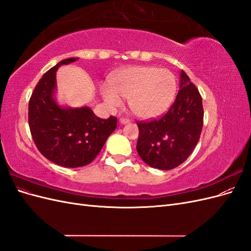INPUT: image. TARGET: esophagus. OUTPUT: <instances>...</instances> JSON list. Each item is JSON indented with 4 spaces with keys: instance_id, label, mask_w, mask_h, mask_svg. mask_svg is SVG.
<instances>
[{
    "instance_id": "1",
    "label": "esophagus",
    "mask_w": 251,
    "mask_h": 251,
    "mask_svg": "<svg viewBox=\"0 0 251 251\" xmlns=\"http://www.w3.org/2000/svg\"><path fill=\"white\" fill-rule=\"evenodd\" d=\"M119 123H120L121 125H126V124L130 123V119L125 118V117H121V118L119 119Z\"/></svg>"
}]
</instances>
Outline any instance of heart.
<instances>
[{
	"label": "heart",
	"mask_w": 251,
	"mask_h": 251,
	"mask_svg": "<svg viewBox=\"0 0 251 251\" xmlns=\"http://www.w3.org/2000/svg\"><path fill=\"white\" fill-rule=\"evenodd\" d=\"M176 90V77L170 70L134 66L112 76L111 87L103 86L101 94L111 108L123 105L121 96L127 98L128 105L136 115L151 118L168 110Z\"/></svg>",
	"instance_id": "obj_1"
}]
</instances>
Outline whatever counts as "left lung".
Masks as SVG:
<instances>
[{
	"mask_svg": "<svg viewBox=\"0 0 251 251\" xmlns=\"http://www.w3.org/2000/svg\"><path fill=\"white\" fill-rule=\"evenodd\" d=\"M203 104L198 89L184 71L180 74V90L163 116L137 121V151L142 160L158 170H173L183 163L200 139Z\"/></svg>",
	"mask_w": 251,
	"mask_h": 251,
	"instance_id": "8db88e82",
	"label": "left lung"
}]
</instances>
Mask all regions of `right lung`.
I'll return each mask as SVG.
<instances>
[{
    "label": "right lung",
    "mask_w": 251,
    "mask_h": 251,
    "mask_svg": "<svg viewBox=\"0 0 251 251\" xmlns=\"http://www.w3.org/2000/svg\"><path fill=\"white\" fill-rule=\"evenodd\" d=\"M77 59H64L45 73L28 105L29 127L37 150L48 160L65 168L92 162L117 126L114 116L102 119L88 107L63 108L56 103L53 97L56 70Z\"/></svg>",
    "instance_id": "obj_1"
}]
</instances>
